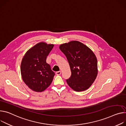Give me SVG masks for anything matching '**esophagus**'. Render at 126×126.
<instances>
[{"instance_id":"1","label":"esophagus","mask_w":126,"mask_h":126,"mask_svg":"<svg viewBox=\"0 0 126 126\" xmlns=\"http://www.w3.org/2000/svg\"><path fill=\"white\" fill-rule=\"evenodd\" d=\"M56 75H61V71H57V72H56Z\"/></svg>"}]
</instances>
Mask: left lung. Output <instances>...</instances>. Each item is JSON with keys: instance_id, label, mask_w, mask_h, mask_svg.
<instances>
[{"instance_id": "1", "label": "left lung", "mask_w": 126, "mask_h": 126, "mask_svg": "<svg viewBox=\"0 0 126 126\" xmlns=\"http://www.w3.org/2000/svg\"><path fill=\"white\" fill-rule=\"evenodd\" d=\"M59 49L66 56L71 71L66 82L73 90L82 91L89 88L97 75V58L89 48L77 41L60 45Z\"/></svg>"}]
</instances>
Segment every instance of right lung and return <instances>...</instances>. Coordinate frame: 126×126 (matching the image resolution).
Masks as SVG:
<instances>
[{
	"mask_svg": "<svg viewBox=\"0 0 126 126\" xmlns=\"http://www.w3.org/2000/svg\"><path fill=\"white\" fill-rule=\"evenodd\" d=\"M53 44L40 42L31 48L22 58L20 72L26 84L36 92H42L51 84L55 73L47 63V57Z\"/></svg>",
	"mask_w": 126,
	"mask_h": 126,
	"instance_id": "right-lung-1",
	"label": "right lung"
}]
</instances>
